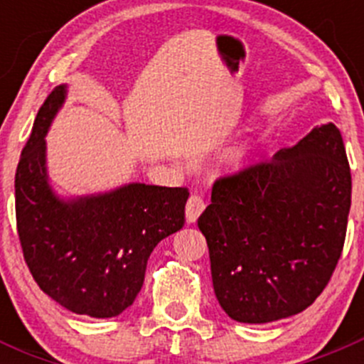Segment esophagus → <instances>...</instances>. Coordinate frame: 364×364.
<instances>
[{
    "instance_id": "esophagus-1",
    "label": "esophagus",
    "mask_w": 364,
    "mask_h": 364,
    "mask_svg": "<svg viewBox=\"0 0 364 364\" xmlns=\"http://www.w3.org/2000/svg\"><path fill=\"white\" fill-rule=\"evenodd\" d=\"M205 208V203L204 199L200 196H197V193H193V196H190L188 203H186V222L188 223H193L197 218L200 216V213L204 211Z\"/></svg>"
}]
</instances>
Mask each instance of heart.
Listing matches in <instances>:
<instances>
[{
    "label": "heart",
    "mask_w": 364,
    "mask_h": 364,
    "mask_svg": "<svg viewBox=\"0 0 364 364\" xmlns=\"http://www.w3.org/2000/svg\"><path fill=\"white\" fill-rule=\"evenodd\" d=\"M253 159H255V146L252 142H237L222 153L220 164L227 172H241L250 167Z\"/></svg>",
    "instance_id": "b5f03b06"
}]
</instances>
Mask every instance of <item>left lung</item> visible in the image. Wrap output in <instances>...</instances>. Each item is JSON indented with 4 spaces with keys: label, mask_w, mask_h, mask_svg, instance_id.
Here are the masks:
<instances>
[{
    "label": "left lung",
    "mask_w": 364,
    "mask_h": 364,
    "mask_svg": "<svg viewBox=\"0 0 364 364\" xmlns=\"http://www.w3.org/2000/svg\"><path fill=\"white\" fill-rule=\"evenodd\" d=\"M350 193L343 139L333 123L216 181L197 225L223 311L267 324L306 310L338 264Z\"/></svg>",
    "instance_id": "8db88e82"
}]
</instances>
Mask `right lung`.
Wrapping results in <instances>:
<instances>
[{
    "instance_id": "add662e5",
    "label": "right lung",
    "mask_w": 364,
    "mask_h": 364,
    "mask_svg": "<svg viewBox=\"0 0 364 364\" xmlns=\"http://www.w3.org/2000/svg\"><path fill=\"white\" fill-rule=\"evenodd\" d=\"M68 84L47 97L16 172L17 232L38 287L77 315L109 318L132 306L156 245L185 225L186 188L124 183L60 196L47 168L46 135Z\"/></svg>"
}]
</instances>
